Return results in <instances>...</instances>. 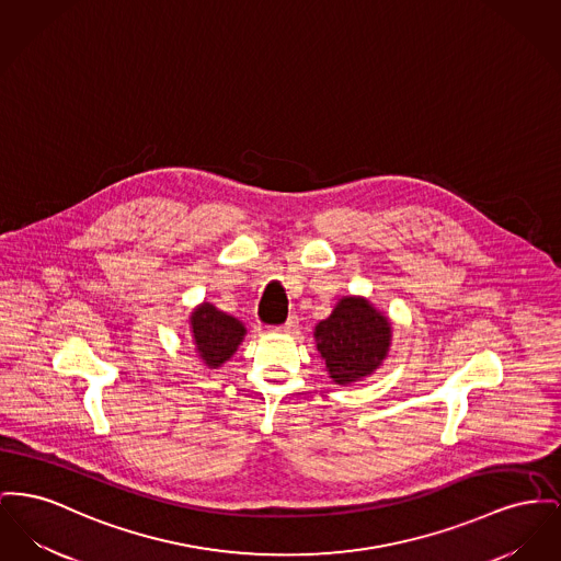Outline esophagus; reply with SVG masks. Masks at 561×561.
<instances>
[{
    "label": "esophagus",
    "instance_id": "34e87169",
    "mask_svg": "<svg viewBox=\"0 0 561 561\" xmlns=\"http://www.w3.org/2000/svg\"><path fill=\"white\" fill-rule=\"evenodd\" d=\"M297 318H295V316H290V318H288V320H286V322H284L282 327H277V329L275 330H277V332H286V334H288V332H295V330H297Z\"/></svg>",
    "mask_w": 561,
    "mask_h": 561
}]
</instances>
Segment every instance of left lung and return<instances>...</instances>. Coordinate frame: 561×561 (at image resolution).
Wrapping results in <instances>:
<instances>
[{
  "mask_svg": "<svg viewBox=\"0 0 561 561\" xmlns=\"http://www.w3.org/2000/svg\"><path fill=\"white\" fill-rule=\"evenodd\" d=\"M313 339L332 383L352 386L370 377L392 347V320L370 300L347 295L329 318L318 322Z\"/></svg>",
  "mask_w": 561,
  "mask_h": 561,
  "instance_id": "8db88e82",
  "label": "left lung"
}]
</instances>
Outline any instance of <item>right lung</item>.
<instances>
[{
    "instance_id": "1",
    "label": "right lung",
    "mask_w": 561,
    "mask_h": 561,
    "mask_svg": "<svg viewBox=\"0 0 561 561\" xmlns=\"http://www.w3.org/2000/svg\"><path fill=\"white\" fill-rule=\"evenodd\" d=\"M195 354L203 366L220 368L229 363L237 347L245 339V327L234 316L220 311L216 305L203 300L188 318Z\"/></svg>"
}]
</instances>
